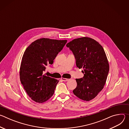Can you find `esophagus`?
Wrapping results in <instances>:
<instances>
[{
    "mask_svg": "<svg viewBox=\"0 0 129 129\" xmlns=\"http://www.w3.org/2000/svg\"><path fill=\"white\" fill-rule=\"evenodd\" d=\"M61 80H62L63 81H64V82H66V81H69V79H65V78H61Z\"/></svg>",
    "mask_w": 129,
    "mask_h": 129,
    "instance_id": "esophagus-1",
    "label": "esophagus"
}]
</instances>
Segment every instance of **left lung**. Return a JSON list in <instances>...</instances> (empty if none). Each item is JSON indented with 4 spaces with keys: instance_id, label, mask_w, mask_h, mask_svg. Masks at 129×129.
<instances>
[{
    "instance_id": "left-lung-1",
    "label": "left lung",
    "mask_w": 129,
    "mask_h": 129,
    "mask_svg": "<svg viewBox=\"0 0 129 129\" xmlns=\"http://www.w3.org/2000/svg\"><path fill=\"white\" fill-rule=\"evenodd\" d=\"M72 51L84 77L76 79L77 86L73 90L79 99L89 101L95 98L105 85L109 65L102 46L89 37L75 39L66 44Z\"/></svg>"
}]
</instances>
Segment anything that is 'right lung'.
Listing matches in <instances>:
<instances>
[{"instance_id": "add662e5", "label": "right lung", "mask_w": 129, "mask_h": 129, "mask_svg": "<svg viewBox=\"0 0 129 129\" xmlns=\"http://www.w3.org/2000/svg\"><path fill=\"white\" fill-rule=\"evenodd\" d=\"M67 40L41 38L32 42L25 50L20 68V79L27 95L42 103L53 94L59 81L43 74L46 67L53 63Z\"/></svg>"}]
</instances>
